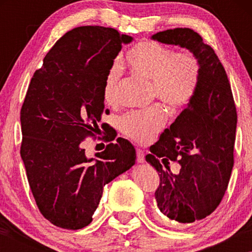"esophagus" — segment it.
<instances>
[{
	"instance_id": "esophagus-1",
	"label": "esophagus",
	"mask_w": 252,
	"mask_h": 252,
	"mask_svg": "<svg viewBox=\"0 0 252 252\" xmlns=\"http://www.w3.org/2000/svg\"><path fill=\"white\" fill-rule=\"evenodd\" d=\"M136 162L138 163H143L144 162V152L141 149H136Z\"/></svg>"
}]
</instances>
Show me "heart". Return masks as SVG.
<instances>
[{
	"instance_id": "obj_1",
	"label": "heart",
	"mask_w": 252,
	"mask_h": 252,
	"mask_svg": "<svg viewBox=\"0 0 252 252\" xmlns=\"http://www.w3.org/2000/svg\"><path fill=\"white\" fill-rule=\"evenodd\" d=\"M123 63L132 74L150 81L151 92L169 108L187 106L199 88L201 63L190 51L177 52L157 41L143 40L127 51ZM120 69L111 67L105 76L103 97L112 104L116 101ZM167 122V113L161 108L132 111L119 121L121 132L139 143H148Z\"/></svg>"
}]
</instances>
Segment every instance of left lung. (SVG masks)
I'll return each instance as SVG.
<instances>
[{
	"label": "left lung",
	"mask_w": 252,
	"mask_h": 252,
	"mask_svg": "<svg viewBox=\"0 0 252 252\" xmlns=\"http://www.w3.org/2000/svg\"><path fill=\"white\" fill-rule=\"evenodd\" d=\"M151 39L186 48L201 63L193 99L146 157L160 177L155 193L160 211L179 223H192L211 215L227 190L233 167L236 105L224 67L197 32L177 28L158 32ZM169 160H177L181 171L171 173Z\"/></svg>",
	"instance_id": "1"
}]
</instances>
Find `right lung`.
<instances>
[{
	"label": "right lung",
	"mask_w": 252,
	"mask_h": 252,
	"mask_svg": "<svg viewBox=\"0 0 252 252\" xmlns=\"http://www.w3.org/2000/svg\"><path fill=\"white\" fill-rule=\"evenodd\" d=\"M132 40L112 28H75L57 41L29 85L21 158L37 208L57 227L90 224L103 187L135 163L127 140L118 138L90 159L81 144L100 130L105 76Z\"/></svg>",
	"instance_id": "add662e5"
}]
</instances>
